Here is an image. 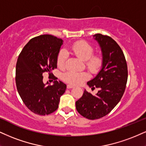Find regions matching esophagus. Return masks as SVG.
<instances>
[{"instance_id":"obj_1","label":"esophagus","mask_w":146,"mask_h":146,"mask_svg":"<svg viewBox=\"0 0 146 146\" xmlns=\"http://www.w3.org/2000/svg\"><path fill=\"white\" fill-rule=\"evenodd\" d=\"M66 87H67L68 89H70V88H74L75 86L73 85H71V84H68V85L66 86Z\"/></svg>"}]
</instances>
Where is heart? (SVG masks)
Wrapping results in <instances>:
<instances>
[{"label":"heart","instance_id":"heart-1","mask_svg":"<svg viewBox=\"0 0 146 146\" xmlns=\"http://www.w3.org/2000/svg\"><path fill=\"white\" fill-rule=\"evenodd\" d=\"M68 50L82 60L85 61L87 68L93 73H97L102 66V58L98 55H92L94 49L92 45L84 41H80L73 43L68 47ZM67 54L65 51L59 52L57 57V64L60 68H64L65 66ZM62 80L73 85H80L88 78V75L86 72L66 71L63 73Z\"/></svg>","mask_w":146,"mask_h":146}]
</instances>
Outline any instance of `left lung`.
<instances>
[{"instance_id": "obj_1", "label": "left lung", "mask_w": 146, "mask_h": 146, "mask_svg": "<svg viewBox=\"0 0 146 146\" xmlns=\"http://www.w3.org/2000/svg\"><path fill=\"white\" fill-rule=\"evenodd\" d=\"M93 36L101 47L103 62L101 71L87 84L99 90L92 95L85 90L75 103L77 111L89 120L104 117L116 106L123 96L128 79L127 64L119 45L107 35Z\"/></svg>"}]
</instances>
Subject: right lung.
<instances>
[{
  "mask_svg": "<svg viewBox=\"0 0 146 146\" xmlns=\"http://www.w3.org/2000/svg\"><path fill=\"white\" fill-rule=\"evenodd\" d=\"M63 41L50 35L33 38L18 56L15 69L17 90L22 101L33 113L48 115L58 108L66 86L56 80L52 86L43 82V73L52 74L57 68V57Z\"/></svg>",
  "mask_w": 146,
  "mask_h": 146,
  "instance_id": "obj_1",
  "label": "right lung"
}]
</instances>
